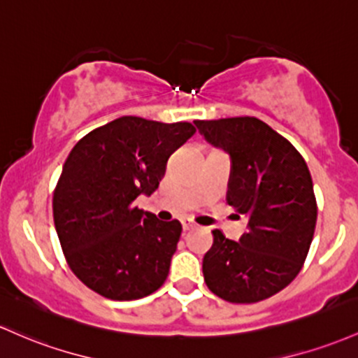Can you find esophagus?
I'll return each instance as SVG.
<instances>
[{
  "instance_id": "obj_1",
  "label": "esophagus",
  "mask_w": 358,
  "mask_h": 358,
  "mask_svg": "<svg viewBox=\"0 0 358 358\" xmlns=\"http://www.w3.org/2000/svg\"><path fill=\"white\" fill-rule=\"evenodd\" d=\"M182 226H183V231H192L197 227V224H195L194 221H190V219H183Z\"/></svg>"
}]
</instances>
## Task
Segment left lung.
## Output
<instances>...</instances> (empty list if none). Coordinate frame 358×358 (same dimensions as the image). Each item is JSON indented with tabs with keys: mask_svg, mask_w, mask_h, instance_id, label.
I'll list each match as a JSON object with an SVG mask.
<instances>
[{
	"mask_svg": "<svg viewBox=\"0 0 358 358\" xmlns=\"http://www.w3.org/2000/svg\"><path fill=\"white\" fill-rule=\"evenodd\" d=\"M195 125L231 156L226 200L248 215V231L239 241L212 231L203 280L212 294L234 304L268 299L296 278L311 246L317 203L308 164L257 117L195 120Z\"/></svg>",
	"mask_w": 358,
	"mask_h": 358,
	"instance_id": "1",
	"label": "left lung"
}]
</instances>
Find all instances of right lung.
Masks as SVG:
<instances>
[{"label": "right lung", "instance_id": "1", "mask_svg": "<svg viewBox=\"0 0 358 358\" xmlns=\"http://www.w3.org/2000/svg\"><path fill=\"white\" fill-rule=\"evenodd\" d=\"M194 134L190 122L125 115L71 149L54 190V224L69 268L93 292L134 301L164 284L182 224L159 221L134 200L158 188L168 158Z\"/></svg>", "mask_w": 358, "mask_h": 358}]
</instances>
